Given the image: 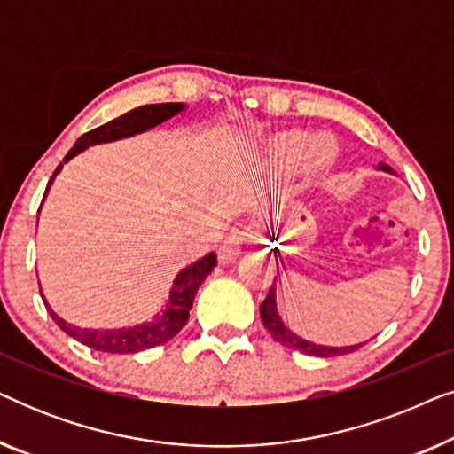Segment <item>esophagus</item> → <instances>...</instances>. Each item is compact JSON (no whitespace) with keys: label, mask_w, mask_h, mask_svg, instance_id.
<instances>
[{"label":"esophagus","mask_w":454,"mask_h":454,"mask_svg":"<svg viewBox=\"0 0 454 454\" xmlns=\"http://www.w3.org/2000/svg\"><path fill=\"white\" fill-rule=\"evenodd\" d=\"M247 238H250V229H246V227L233 229V231L227 235L225 244H223V247H221V258L233 260L239 254V246L244 244V241H247Z\"/></svg>","instance_id":"34e87169"}]
</instances>
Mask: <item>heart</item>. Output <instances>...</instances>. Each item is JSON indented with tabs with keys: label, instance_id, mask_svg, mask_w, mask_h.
I'll return each mask as SVG.
<instances>
[{
	"label": "heart",
	"instance_id": "obj_1",
	"mask_svg": "<svg viewBox=\"0 0 454 454\" xmlns=\"http://www.w3.org/2000/svg\"><path fill=\"white\" fill-rule=\"evenodd\" d=\"M303 138L301 134H287L283 138L277 140L275 145V154L281 160H295L303 151V163H306L309 169H320V167L328 165L334 157V145L328 136H314V138L308 140Z\"/></svg>",
	"mask_w": 454,
	"mask_h": 454
}]
</instances>
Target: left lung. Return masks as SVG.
I'll list each match as a JSON object with an SVG mask.
<instances>
[{
  "label": "left lung",
  "mask_w": 454,
  "mask_h": 454,
  "mask_svg": "<svg viewBox=\"0 0 454 454\" xmlns=\"http://www.w3.org/2000/svg\"><path fill=\"white\" fill-rule=\"evenodd\" d=\"M380 169L382 171H390L388 165L380 163ZM260 318H262L266 331L270 333V337L278 340V343L289 347V349L294 351H301L306 353V356H316V357H334V356H343V353H351L359 349L362 345H351V347H325V345H314L309 343V340H303L294 334L291 331L285 328V325L278 318L277 314V301H275V285H270V291L269 295H266V300L260 303Z\"/></svg>",
  "instance_id": "left-lung-1"
}]
</instances>
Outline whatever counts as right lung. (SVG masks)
I'll list each match as a JSON object with an SVG mask.
<instances>
[{
  "label": "right lung",
  "instance_id": "right-lung-1",
  "mask_svg": "<svg viewBox=\"0 0 454 454\" xmlns=\"http://www.w3.org/2000/svg\"><path fill=\"white\" fill-rule=\"evenodd\" d=\"M184 109L182 103H157V105H145V107L132 109L128 114H123L117 120H111L103 126H98L84 136H80L76 145L70 148V153L66 154L64 163H67L72 157H76L78 153H82L84 148L92 145H98V142H111L117 138H126V136L145 132L148 128L159 126L160 121L169 120L179 111ZM64 163H59L58 169L53 171L51 179H49V185H51L53 177L58 176ZM47 194V192H45ZM216 256L213 252L207 254V256L198 260V262L190 264L188 269L179 272L176 283H173L169 303H167V309L163 314H159L153 322H145V325H136L132 328H117V331H90V328H78L74 325H67L66 320H61L58 314L53 312L51 308L47 306L49 314L55 320L61 331L70 334L80 343L90 347L95 351H105V353H136L151 349V347L163 345L167 340L176 337V334L185 326V322L190 318L192 301H194V295L198 287H200L204 278L210 275V270L215 269Z\"/></svg>",
  "mask_w": 454,
  "mask_h": 454
}]
</instances>
